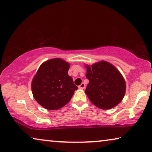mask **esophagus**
<instances>
[{
  "label": "esophagus",
  "mask_w": 152,
  "mask_h": 152,
  "mask_svg": "<svg viewBox=\"0 0 152 152\" xmlns=\"http://www.w3.org/2000/svg\"><path fill=\"white\" fill-rule=\"evenodd\" d=\"M85 83H82V84H80V85H79V86H78V88H79V89H85Z\"/></svg>",
  "instance_id": "obj_1"
}]
</instances>
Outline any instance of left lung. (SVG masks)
<instances>
[{
    "mask_svg": "<svg viewBox=\"0 0 152 152\" xmlns=\"http://www.w3.org/2000/svg\"><path fill=\"white\" fill-rule=\"evenodd\" d=\"M85 67L89 80L85 93L90 101L102 110H110L118 104L126 91V83L121 72L104 61Z\"/></svg>",
    "mask_w": 152,
    "mask_h": 152,
    "instance_id": "8db88e82",
    "label": "left lung"
}]
</instances>
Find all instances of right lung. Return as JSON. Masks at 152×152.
<instances>
[{
  "mask_svg": "<svg viewBox=\"0 0 152 152\" xmlns=\"http://www.w3.org/2000/svg\"><path fill=\"white\" fill-rule=\"evenodd\" d=\"M70 65L61 58H52L41 64L31 81L34 98L49 110L67 104L78 87L68 75Z\"/></svg>",
  "mask_w": 152,
  "mask_h": 152,
  "instance_id": "1",
  "label": "right lung"
}]
</instances>
